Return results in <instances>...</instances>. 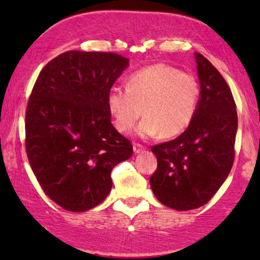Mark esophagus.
Segmentation results:
<instances>
[{"mask_svg":"<svg viewBox=\"0 0 260 260\" xmlns=\"http://www.w3.org/2000/svg\"><path fill=\"white\" fill-rule=\"evenodd\" d=\"M133 150H134V153H136V154L143 153V151L145 150V147H144V145H142V144H138V143H134Z\"/></svg>","mask_w":260,"mask_h":260,"instance_id":"34e87169","label":"esophagus"}]
</instances>
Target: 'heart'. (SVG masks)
I'll return each instance as SVG.
<instances>
[{
    "label": "heart",
    "mask_w": 260,
    "mask_h": 260,
    "mask_svg": "<svg viewBox=\"0 0 260 260\" xmlns=\"http://www.w3.org/2000/svg\"><path fill=\"white\" fill-rule=\"evenodd\" d=\"M201 99L196 76L170 64L142 68L127 79L126 89L112 88L107 106L120 132H131L142 116L138 128L144 138H174L190 126Z\"/></svg>",
    "instance_id": "b5f03b06"
}]
</instances>
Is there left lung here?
<instances>
[{
    "label": "left lung",
    "instance_id": "left-lung-1",
    "mask_svg": "<svg viewBox=\"0 0 260 260\" xmlns=\"http://www.w3.org/2000/svg\"><path fill=\"white\" fill-rule=\"evenodd\" d=\"M196 61L201 100L194 120L177 138L151 147L157 160L151 189L164 205L182 211L207 204L221 187L234 165L237 133L228 83L199 52Z\"/></svg>",
    "mask_w": 260,
    "mask_h": 260
}]
</instances>
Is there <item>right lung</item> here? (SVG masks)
I'll use <instances>...</instances> for the list:
<instances>
[{"label": "right lung", "instance_id": "1", "mask_svg": "<svg viewBox=\"0 0 260 260\" xmlns=\"http://www.w3.org/2000/svg\"><path fill=\"white\" fill-rule=\"evenodd\" d=\"M128 58L71 50L49 62L25 111V150L45 194L64 210L99 205L111 171L133 155L129 139L111 123L107 96Z\"/></svg>", "mask_w": 260, "mask_h": 260}]
</instances>
